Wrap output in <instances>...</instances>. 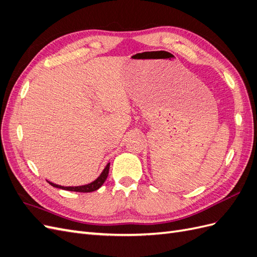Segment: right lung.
I'll return each instance as SVG.
<instances>
[{"mask_svg": "<svg viewBox=\"0 0 257 257\" xmlns=\"http://www.w3.org/2000/svg\"><path fill=\"white\" fill-rule=\"evenodd\" d=\"M109 166L110 164L108 163L107 166L105 167V169L103 170V173L100 174V176L96 179L95 181H93L89 184H85V185H81V186H62V185H58V184H54L52 182H49V184H51L54 188H58V189H62V190H66V191H72V192H82V193H89V192H93V191H96L97 189H99L100 186L103 185V183L105 182V180L108 177V173H109Z\"/></svg>", "mask_w": 257, "mask_h": 257, "instance_id": "1", "label": "right lung"}]
</instances>
